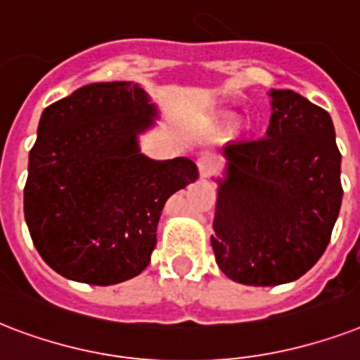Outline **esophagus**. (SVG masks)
I'll return each mask as SVG.
<instances>
[{"label":"esophagus","mask_w":360,"mask_h":360,"mask_svg":"<svg viewBox=\"0 0 360 360\" xmlns=\"http://www.w3.org/2000/svg\"><path fill=\"white\" fill-rule=\"evenodd\" d=\"M197 167H199L200 176H208V174H212V172L216 171L218 161H216V158H214V155L202 154L199 160H197Z\"/></svg>","instance_id":"34e87169"}]
</instances>
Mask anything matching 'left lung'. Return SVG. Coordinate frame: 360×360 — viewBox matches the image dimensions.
Returning <instances> with one entry per match:
<instances>
[{"label":"left lung","mask_w":360,"mask_h":360,"mask_svg":"<svg viewBox=\"0 0 360 360\" xmlns=\"http://www.w3.org/2000/svg\"><path fill=\"white\" fill-rule=\"evenodd\" d=\"M270 96L266 136L224 148L210 238L221 272L257 287L299 280L319 261L344 195L327 110L291 90Z\"/></svg>","instance_id":"obj_1"}]
</instances>
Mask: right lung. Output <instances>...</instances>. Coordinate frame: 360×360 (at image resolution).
Segmentation results:
<instances>
[{
  "instance_id": "right-lung-1",
  "label": "right lung",
  "mask_w": 360,
  "mask_h": 360,
  "mask_svg": "<svg viewBox=\"0 0 360 360\" xmlns=\"http://www.w3.org/2000/svg\"><path fill=\"white\" fill-rule=\"evenodd\" d=\"M152 116L146 91L131 82L88 84L43 110L24 216L44 263L63 278L114 285L141 274L167 199L197 180L188 158L139 152Z\"/></svg>"
}]
</instances>
